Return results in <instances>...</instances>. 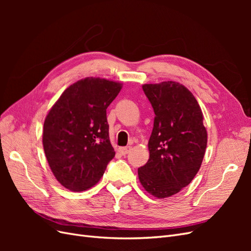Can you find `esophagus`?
<instances>
[{
	"instance_id": "1",
	"label": "esophagus",
	"mask_w": 251,
	"mask_h": 251,
	"mask_svg": "<svg viewBox=\"0 0 251 251\" xmlns=\"http://www.w3.org/2000/svg\"><path fill=\"white\" fill-rule=\"evenodd\" d=\"M131 149H132V148H131L130 146H128V147H125V148H120V149H119V151H120V153L123 154V155H126V154L130 153Z\"/></svg>"
}]
</instances>
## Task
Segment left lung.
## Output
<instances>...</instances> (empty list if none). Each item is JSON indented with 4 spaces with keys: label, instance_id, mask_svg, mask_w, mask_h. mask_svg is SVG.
Returning a JSON list of instances; mask_svg holds the SVG:
<instances>
[{
    "label": "left lung",
    "instance_id": "1",
    "mask_svg": "<svg viewBox=\"0 0 251 251\" xmlns=\"http://www.w3.org/2000/svg\"><path fill=\"white\" fill-rule=\"evenodd\" d=\"M142 89L155 118L150 159L138 169V177L147 192L163 199L179 193L198 173L207 133L198 101L181 83H148Z\"/></svg>",
    "mask_w": 251,
    "mask_h": 251
}]
</instances>
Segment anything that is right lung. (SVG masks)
Instances as JSON below:
<instances>
[{
  "label": "right lung",
  "mask_w": 251,
  "mask_h": 251,
  "mask_svg": "<svg viewBox=\"0 0 251 251\" xmlns=\"http://www.w3.org/2000/svg\"><path fill=\"white\" fill-rule=\"evenodd\" d=\"M119 82L87 77L67 88L45 119L43 146L50 169L66 188L80 192L96 184L115 156L107 109Z\"/></svg>",
  "instance_id": "obj_1"
}]
</instances>
